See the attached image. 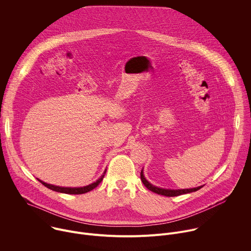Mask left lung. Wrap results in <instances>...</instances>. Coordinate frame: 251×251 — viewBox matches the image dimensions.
<instances>
[{
    "mask_svg": "<svg viewBox=\"0 0 251 251\" xmlns=\"http://www.w3.org/2000/svg\"><path fill=\"white\" fill-rule=\"evenodd\" d=\"M141 181L142 183L144 184V186L152 191L153 193H156L158 195H162V196H166V197H176V196H181L184 194H189V193H193L196 192L198 190H200L201 187H198V188H194V189H185V190H166V189H161V188H157L153 185H151L144 176V174H143V170L141 171Z\"/></svg>",
    "mask_w": 251,
    "mask_h": 251,
    "instance_id": "1",
    "label": "left lung"
}]
</instances>
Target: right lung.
I'll return each instance as SVG.
<instances>
[{
	"label": "right lung",
	"mask_w": 251,
	"mask_h": 251,
	"mask_svg": "<svg viewBox=\"0 0 251 251\" xmlns=\"http://www.w3.org/2000/svg\"><path fill=\"white\" fill-rule=\"evenodd\" d=\"M106 171L104 172V174L98 178V180L96 182H94L93 184L89 185V186H86V187H82V188H62V187H57V186H52V185H50V184H47L41 180L38 181L41 182L45 187L52 190V191H55V192H58V193H63V194H68V195H81V194H85V193H88L90 191H92L93 189H95L103 180L104 177V175H105Z\"/></svg>",
	"instance_id": "1"
}]
</instances>
